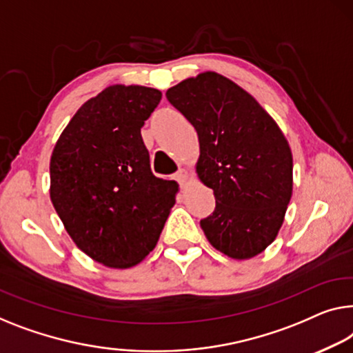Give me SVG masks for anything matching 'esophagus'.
Instances as JSON below:
<instances>
[{"label": "esophagus", "mask_w": 353, "mask_h": 353, "mask_svg": "<svg viewBox=\"0 0 353 353\" xmlns=\"http://www.w3.org/2000/svg\"><path fill=\"white\" fill-rule=\"evenodd\" d=\"M188 179H190V174H188L187 170H179L177 174H176V181L181 183V185H185Z\"/></svg>", "instance_id": "obj_1"}]
</instances>
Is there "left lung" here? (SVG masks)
Instances as JSON below:
<instances>
[{
  "mask_svg": "<svg viewBox=\"0 0 353 353\" xmlns=\"http://www.w3.org/2000/svg\"><path fill=\"white\" fill-rule=\"evenodd\" d=\"M198 133V177L215 209L199 225L215 249L234 260L261 254L282 227L293 190L285 136L259 101L217 72H201L166 92Z\"/></svg>",
  "mask_w": 353,
  "mask_h": 353,
  "instance_id": "8db88e82",
  "label": "left lung"
}]
</instances>
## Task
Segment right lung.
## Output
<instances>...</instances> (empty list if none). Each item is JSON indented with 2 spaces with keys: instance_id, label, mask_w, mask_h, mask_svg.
<instances>
[{
  "instance_id": "add662e5",
  "label": "right lung",
  "mask_w": 353,
  "mask_h": 353,
  "mask_svg": "<svg viewBox=\"0 0 353 353\" xmlns=\"http://www.w3.org/2000/svg\"><path fill=\"white\" fill-rule=\"evenodd\" d=\"M161 92L110 85L83 103L50 159V199L83 254L110 268H130L154 250L177 183L150 170L141 128Z\"/></svg>"
}]
</instances>
